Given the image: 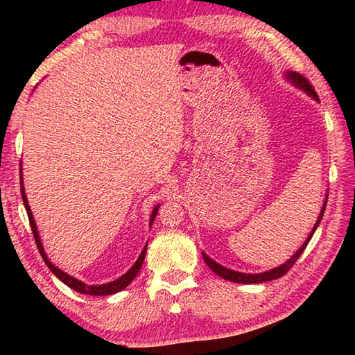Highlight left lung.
<instances>
[{"label":"left lung","mask_w":355,"mask_h":355,"mask_svg":"<svg viewBox=\"0 0 355 355\" xmlns=\"http://www.w3.org/2000/svg\"><path fill=\"white\" fill-rule=\"evenodd\" d=\"M286 80L291 81L296 87L302 89L304 92H307V94L310 95V97H313L316 101H320V98H318V94L315 92L313 86H311V84L309 83L307 78H304L302 75L296 73V71H286ZM326 203H327V200H324V205H322V208H321L320 216H318L316 224H315L313 228H311L310 235H309L307 239H305V243L302 244V248H300V249L296 252V254H294L286 263L280 264L279 268H274V269H271V271L260 272V274H244V272H238V271H233V269H227V268H224V266H220L219 263H216L214 260H211V258H209V257L205 254V252H202L203 260H205V263L208 264L209 269H211V271H213L214 274H218L219 277L225 279V280L235 282V284H263V282H269V280L279 279V277H282V275H285L288 271H290L293 264L297 261V258H299L300 255H302V252L305 250V248H307V244H309V241L311 239V236H313L316 227L320 225V222H321V219H322L324 209H326Z\"/></svg>","instance_id":"left-lung-1"}]
</instances>
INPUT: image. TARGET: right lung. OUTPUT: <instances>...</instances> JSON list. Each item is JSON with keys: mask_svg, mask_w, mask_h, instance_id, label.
Returning <instances> with one entry per match:
<instances>
[{"mask_svg": "<svg viewBox=\"0 0 355 355\" xmlns=\"http://www.w3.org/2000/svg\"><path fill=\"white\" fill-rule=\"evenodd\" d=\"M21 172V171H20ZM20 184H21V199H23V203H25V208H26V213H28V218H29V224H31V228H33V235H34V239H35V244H37V249L40 252L42 258H44V261L48 268H50V271L56 275V277L64 282L65 285L70 286L71 290H75L78 293H83V294H89V296H110V294H114V293H119L122 291L123 288H127L131 282H133V279L137 275V272H139V269L142 266L144 263V258H146V252H147V245L144 248V250L141 252L139 258H137L136 263L133 264V266L130 268L128 272H125L122 277H119L117 280L114 282H110V284H103V285H86L84 282L78 280L75 277H71V275H69L67 272L61 271V269L56 268L55 264H53L50 260H48V257L45 254L44 250V245H42L40 243V238H39V233H37V227H35V222H34V218H33V213H31V208H29V203H28V199H26V194H25V188H23V178H21V173H20ZM158 208L159 205H156L155 209L152 211V216H150V225L153 224V220L156 218V213H158Z\"/></svg>", "mask_w": 355, "mask_h": 355, "instance_id": "obj_1", "label": "right lung"}]
</instances>
